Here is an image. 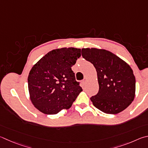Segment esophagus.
<instances>
[{
	"label": "esophagus",
	"mask_w": 148,
	"mask_h": 148,
	"mask_svg": "<svg viewBox=\"0 0 148 148\" xmlns=\"http://www.w3.org/2000/svg\"><path fill=\"white\" fill-rule=\"evenodd\" d=\"M82 82L83 83H86L87 82V78H84L83 79V81H82Z\"/></svg>",
	"instance_id": "obj_1"
}]
</instances>
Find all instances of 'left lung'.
<instances>
[{
  "instance_id": "obj_1",
  "label": "left lung",
  "mask_w": 148,
  "mask_h": 148,
  "mask_svg": "<svg viewBox=\"0 0 148 148\" xmlns=\"http://www.w3.org/2000/svg\"><path fill=\"white\" fill-rule=\"evenodd\" d=\"M83 58L97 72L99 90L90 100L106 114L123 111L135 98L136 79L133 70L124 61L106 50L82 48Z\"/></svg>"
}]
</instances>
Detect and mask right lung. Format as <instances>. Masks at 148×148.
<instances>
[{
  "label": "right lung",
  "mask_w": 148,
  "mask_h": 148,
  "mask_svg": "<svg viewBox=\"0 0 148 148\" xmlns=\"http://www.w3.org/2000/svg\"><path fill=\"white\" fill-rule=\"evenodd\" d=\"M81 56V49H55L42 57L28 77L32 102L47 114H55L68 109L82 91L72 66Z\"/></svg>",
  "instance_id": "add662e5"
}]
</instances>
